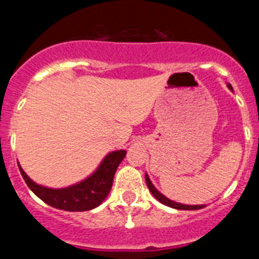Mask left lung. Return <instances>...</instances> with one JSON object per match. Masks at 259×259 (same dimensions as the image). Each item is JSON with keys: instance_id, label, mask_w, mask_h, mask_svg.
<instances>
[{"instance_id": "8db88e82", "label": "left lung", "mask_w": 259, "mask_h": 259, "mask_svg": "<svg viewBox=\"0 0 259 259\" xmlns=\"http://www.w3.org/2000/svg\"><path fill=\"white\" fill-rule=\"evenodd\" d=\"M227 87L231 89V91H232V87H231V84H227ZM145 180H146V185H148V188H149V191L152 192L153 196H154V197L157 198L159 202L163 203V205H166V206L174 207V209H178V210H198V209H202V207L206 206V205H184V203L175 202V201L170 200V198H167L166 196H163L161 192L155 188L154 185H153V183L150 182L148 174H145Z\"/></svg>"}]
</instances>
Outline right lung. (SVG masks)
Wrapping results in <instances>:
<instances>
[{
	"mask_svg": "<svg viewBox=\"0 0 259 259\" xmlns=\"http://www.w3.org/2000/svg\"><path fill=\"white\" fill-rule=\"evenodd\" d=\"M125 150L111 152L102 159L97 170L87 179L66 188H48L40 185L23 171L19 166L23 179L33 193L50 206L66 211H87L101 205L113 185L114 175L119 163L124 159Z\"/></svg>",
	"mask_w": 259,
	"mask_h": 259,
	"instance_id": "add662e5",
	"label": "right lung"
}]
</instances>
